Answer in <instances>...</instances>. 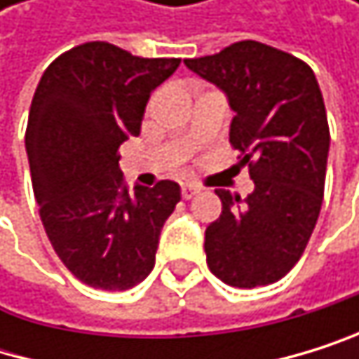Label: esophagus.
I'll use <instances>...</instances> for the list:
<instances>
[{
    "mask_svg": "<svg viewBox=\"0 0 359 359\" xmlns=\"http://www.w3.org/2000/svg\"><path fill=\"white\" fill-rule=\"evenodd\" d=\"M196 194H200V189H198V187H194V185H183V189H181V196H183L185 200L194 198Z\"/></svg>",
    "mask_w": 359,
    "mask_h": 359,
    "instance_id": "34e87169",
    "label": "esophagus"
}]
</instances>
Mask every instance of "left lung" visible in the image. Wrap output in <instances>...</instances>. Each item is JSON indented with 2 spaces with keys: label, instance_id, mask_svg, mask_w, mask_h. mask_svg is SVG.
Listing matches in <instances>:
<instances>
[{
  "label": "left lung",
  "instance_id": "obj_1",
  "mask_svg": "<svg viewBox=\"0 0 359 359\" xmlns=\"http://www.w3.org/2000/svg\"><path fill=\"white\" fill-rule=\"evenodd\" d=\"M185 64L226 94L230 144L254 181L245 200L215 189L222 215L204 232L206 265L237 288L273 284L302 258L323 202L330 127L319 83L306 62L256 40Z\"/></svg>",
  "mask_w": 359,
  "mask_h": 359
}]
</instances>
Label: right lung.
I'll return each instance as SVG.
<instances>
[{"mask_svg": "<svg viewBox=\"0 0 359 359\" xmlns=\"http://www.w3.org/2000/svg\"><path fill=\"white\" fill-rule=\"evenodd\" d=\"M178 64L96 40L53 60L34 92L25 150L40 219L66 269L92 288L127 291L153 271L161 228L181 200L174 181L131 196L118 165L150 92Z\"/></svg>", "mask_w": 359, "mask_h": 359, "instance_id": "obj_1", "label": "right lung"}]
</instances>
